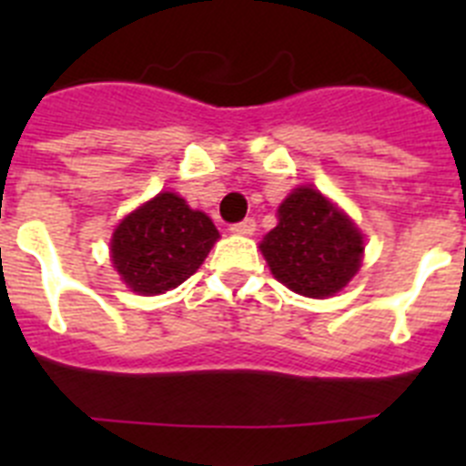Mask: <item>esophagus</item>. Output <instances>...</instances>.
<instances>
[{"instance_id": "1", "label": "esophagus", "mask_w": 466, "mask_h": 466, "mask_svg": "<svg viewBox=\"0 0 466 466\" xmlns=\"http://www.w3.org/2000/svg\"><path fill=\"white\" fill-rule=\"evenodd\" d=\"M254 230H257V221L254 219H242L240 224L230 226V233H236V236H252Z\"/></svg>"}]
</instances>
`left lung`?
Segmentation results:
<instances>
[{
	"label": "left lung",
	"instance_id": "obj_1",
	"mask_svg": "<svg viewBox=\"0 0 466 466\" xmlns=\"http://www.w3.org/2000/svg\"><path fill=\"white\" fill-rule=\"evenodd\" d=\"M270 273L308 299H329L355 278L364 238L348 214L312 187H299L278 208V226L261 240Z\"/></svg>",
	"mask_w": 466,
	"mask_h": 466
}]
</instances>
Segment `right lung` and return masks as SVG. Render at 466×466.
Segmentation results:
<instances>
[{"label":"right lung","mask_w":466,"mask_h":466,"mask_svg":"<svg viewBox=\"0 0 466 466\" xmlns=\"http://www.w3.org/2000/svg\"><path fill=\"white\" fill-rule=\"evenodd\" d=\"M217 240L219 230L208 214L163 191L116 226L111 263L135 294H166L200 268Z\"/></svg>","instance_id":"obj_1"}]
</instances>
